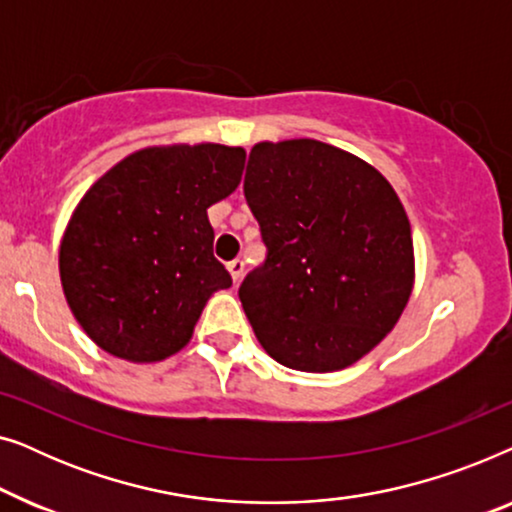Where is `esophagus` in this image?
Segmentation results:
<instances>
[{
  "mask_svg": "<svg viewBox=\"0 0 512 512\" xmlns=\"http://www.w3.org/2000/svg\"><path fill=\"white\" fill-rule=\"evenodd\" d=\"M228 272H230V277H233L235 284L240 282L242 275H244V261H242V258H235V261H230L228 263Z\"/></svg>",
  "mask_w": 512,
  "mask_h": 512,
  "instance_id": "34e87169",
  "label": "esophagus"
}]
</instances>
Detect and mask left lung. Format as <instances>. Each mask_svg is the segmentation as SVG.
<instances>
[{"label": "left lung", "mask_w": 512, "mask_h": 512, "mask_svg": "<svg viewBox=\"0 0 512 512\" xmlns=\"http://www.w3.org/2000/svg\"><path fill=\"white\" fill-rule=\"evenodd\" d=\"M244 198L268 256L240 300L265 352L331 373L380 345L415 282L410 221L389 181L331 144L286 139L251 149Z\"/></svg>", "instance_id": "1"}]
</instances>
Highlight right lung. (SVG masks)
I'll list each match as a JSON object with an SVG mask.
<instances>
[{
  "label": "right lung",
  "instance_id": "add662e5",
  "mask_svg": "<svg viewBox=\"0 0 512 512\" xmlns=\"http://www.w3.org/2000/svg\"><path fill=\"white\" fill-rule=\"evenodd\" d=\"M240 146H151L95 181L60 244L62 291L88 338L151 363L191 340L209 296L233 284L207 209L240 186Z\"/></svg>",
  "mask_w": 512,
  "mask_h": 512
}]
</instances>
